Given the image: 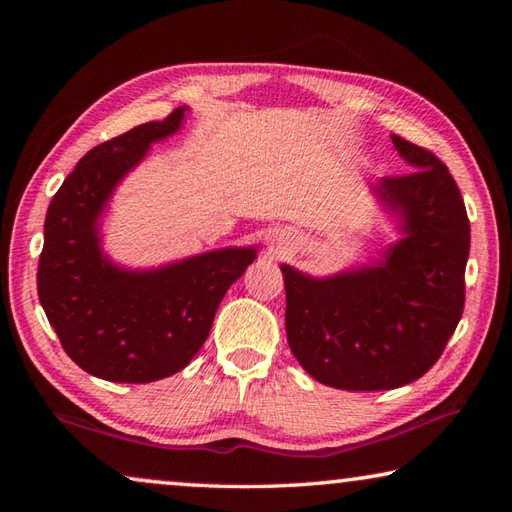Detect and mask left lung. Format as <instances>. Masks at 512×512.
<instances>
[{"label": "left lung", "mask_w": 512, "mask_h": 512, "mask_svg": "<svg viewBox=\"0 0 512 512\" xmlns=\"http://www.w3.org/2000/svg\"><path fill=\"white\" fill-rule=\"evenodd\" d=\"M393 137L413 171L372 187L397 216L402 239L372 266L311 277L282 264L287 339L320 384L391 391L440 359L465 305L470 221L447 167L431 151Z\"/></svg>", "instance_id": "1"}]
</instances>
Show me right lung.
Listing matches in <instances>:
<instances>
[{
    "label": "right lung",
    "mask_w": 512,
    "mask_h": 512,
    "mask_svg": "<svg viewBox=\"0 0 512 512\" xmlns=\"http://www.w3.org/2000/svg\"><path fill=\"white\" fill-rule=\"evenodd\" d=\"M187 108L94 146L51 198L38 262V298L76 366L119 384H149L183 370L210 334L225 291L257 248H221L151 271L103 255L99 216L121 178L153 142L183 126Z\"/></svg>",
    "instance_id": "1"
}]
</instances>
